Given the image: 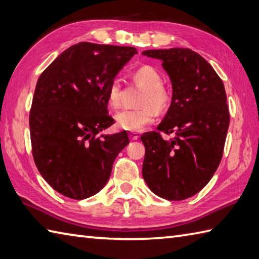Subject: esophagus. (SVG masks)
I'll return each instance as SVG.
<instances>
[{
    "instance_id": "obj_1",
    "label": "esophagus",
    "mask_w": 259,
    "mask_h": 259,
    "mask_svg": "<svg viewBox=\"0 0 259 259\" xmlns=\"http://www.w3.org/2000/svg\"><path fill=\"white\" fill-rule=\"evenodd\" d=\"M139 137H140V135L137 134V133H130V139H131V141L139 140Z\"/></svg>"
}]
</instances>
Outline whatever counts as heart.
I'll use <instances>...</instances> for the list:
<instances>
[{"mask_svg": "<svg viewBox=\"0 0 259 259\" xmlns=\"http://www.w3.org/2000/svg\"><path fill=\"white\" fill-rule=\"evenodd\" d=\"M134 80L145 88L140 100L141 108L123 109L116 113L115 122L119 130L127 132H140L156 118L157 112H164L170 106L171 96L163 86L162 77L155 68L142 66L134 72ZM122 83L118 78L110 81L107 89V102L110 107L120 106Z\"/></svg>", "mask_w": 259, "mask_h": 259, "instance_id": "b5f03b06", "label": "heart"}]
</instances>
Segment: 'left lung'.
Returning <instances> with one entry per match:
<instances>
[{
	"instance_id": "8db88e82",
	"label": "left lung",
	"mask_w": 259,
	"mask_h": 259,
	"mask_svg": "<svg viewBox=\"0 0 259 259\" xmlns=\"http://www.w3.org/2000/svg\"><path fill=\"white\" fill-rule=\"evenodd\" d=\"M162 60L172 82V102L159 132L141 136L142 174L156 196L179 201L197 194L217 170L229 127L224 82L210 63L191 49L145 50ZM160 131L174 134L168 141Z\"/></svg>"
}]
</instances>
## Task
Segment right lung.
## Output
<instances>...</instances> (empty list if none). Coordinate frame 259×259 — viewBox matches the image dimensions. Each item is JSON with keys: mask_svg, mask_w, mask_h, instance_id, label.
<instances>
[{"mask_svg": "<svg viewBox=\"0 0 259 259\" xmlns=\"http://www.w3.org/2000/svg\"><path fill=\"white\" fill-rule=\"evenodd\" d=\"M137 51L80 42L41 73L30 109L32 155L42 178L62 196L81 200L107 183L126 132L98 134L114 124L107 110L110 81Z\"/></svg>", "mask_w": 259, "mask_h": 259, "instance_id": "right-lung-1", "label": "right lung"}]
</instances>
